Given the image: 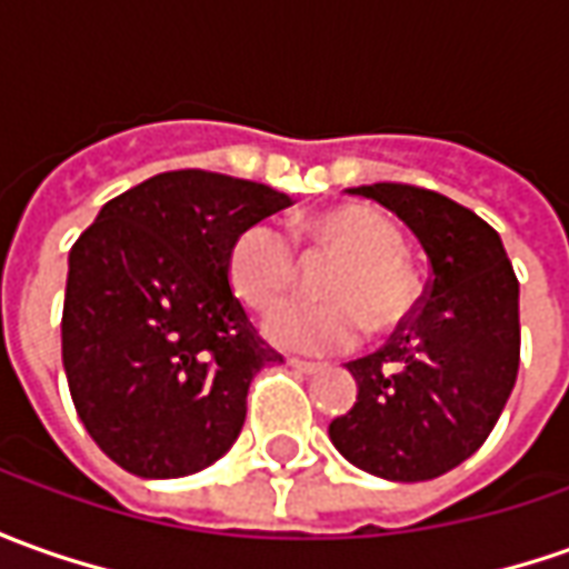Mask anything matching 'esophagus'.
<instances>
[{
	"instance_id": "obj_1",
	"label": "esophagus",
	"mask_w": 569,
	"mask_h": 569,
	"mask_svg": "<svg viewBox=\"0 0 569 569\" xmlns=\"http://www.w3.org/2000/svg\"><path fill=\"white\" fill-rule=\"evenodd\" d=\"M289 367H296L299 373H308V377L323 370V365H317V361H301V358H289Z\"/></svg>"
}]
</instances>
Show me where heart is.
I'll return each instance as SVG.
<instances>
[{"label":"heart","mask_w":569,"mask_h":569,"mask_svg":"<svg viewBox=\"0 0 569 569\" xmlns=\"http://www.w3.org/2000/svg\"><path fill=\"white\" fill-rule=\"evenodd\" d=\"M305 233L346 258L323 280L330 301L292 299L270 311L264 320L270 342L311 355L346 351L361 342L370 320L389 330L415 308V277L398 254L396 227L373 208L336 204L305 220ZM227 273L246 305L270 308L299 277L296 246L277 223L254 220L236 233Z\"/></svg>","instance_id":"heart-1"}]
</instances>
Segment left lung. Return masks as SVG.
I'll return each instance as SVG.
<instances>
[{"mask_svg": "<svg viewBox=\"0 0 569 569\" xmlns=\"http://www.w3.org/2000/svg\"><path fill=\"white\" fill-rule=\"evenodd\" d=\"M349 192L405 220L432 273L396 336L346 365L358 401L330 423V439L365 473L436 479L467 461L505 411L520 367V283L501 236L470 208L408 183Z\"/></svg>", "mask_w": 569, "mask_h": 569, "instance_id": "obj_1", "label": "left lung"}]
</instances>
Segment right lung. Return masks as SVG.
<instances>
[{"instance_id":"right-lung-1","label":"right lung","mask_w":569,"mask_h":569,"mask_svg":"<svg viewBox=\"0 0 569 569\" xmlns=\"http://www.w3.org/2000/svg\"><path fill=\"white\" fill-rule=\"evenodd\" d=\"M286 192L168 171L102 204L68 254L61 361L83 427L142 479L199 473L246 423L249 382L283 361L230 292L236 233Z\"/></svg>"}]
</instances>
